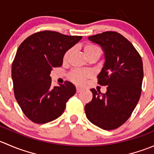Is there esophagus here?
<instances>
[{"label": "esophagus", "instance_id": "obj_1", "mask_svg": "<svg viewBox=\"0 0 154 154\" xmlns=\"http://www.w3.org/2000/svg\"><path fill=\"white\" fill-rule=\"evenodd\" d=\"M82 90H83V88H80V87H77V93L80 92V91H81Z\"/></svg>", "mask_w": 154, "mask_h": 154}]
</instances>
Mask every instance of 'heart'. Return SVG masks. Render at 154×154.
<instances>
[{
	"mask_svg": "<svg viewBox=\"0 0 154 154\" xmlns=\"http://www.w3.org/2000/svg\"><path fill=\"white\" fill-rule=\"evenodd\" d=\"M73 49L72 48H70L68 49L64 54V57H63V60L64 61H66L68 60V57H70V55L72 53ZM84 52L85 54L86 55V57H89L91 56L94 55V54H98L100 55V50L97 46L91 44V43H88L86 45L84 46ZM91 72L88 70H80V69H76L73 70L69 74L70 79L72 82H74V83L78 85H81L84 83L85 80L87 78H89L91 76Z\"/></svg>",
	"mask_w": 154,
	"mask_h": 154,
	"instance_id": "obj_1",
	"label": "heart"
}]
</instances>
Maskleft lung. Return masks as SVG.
<instances>
[{
    "mask_svg": "<svg viewBox=\"0 0 154 154\" xmlns=\"http://www.w3.org/2000/svg\"><path fill=\"white\" fill-rule=\"evenodd\" d=\"M88 38L104 52L105 63L97 76V83L107 87L105 94L90 89L93 97L85 106L86 116L101 129L114 130L127 122L139 102L143 63L131 42L119 32L106 31Z\"/></svg>",
    "mask_w": 154,
    "mask_h": 154,
    "instance_id": "8db88e82",
    "label": "left lung"
}]
</instances>
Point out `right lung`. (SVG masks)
<instances>
[{
  "label": "right lung",
  "mask_w": 154,
  "mask_h": 154,
  "mask_svg": "<svg viewBox=\"0 0 154 154\" xmlns=\"http://www.w3.org/2000/svg\"><path fill=\"white\" fill-rule=\"evenodd\" d=\"M82 38L55 31H41L27 37L18 47L12 65L14 94L23 112L36 124L60 117L68 99L76 93L66 81L51 86L53 68L63 65L64 54Z\"/></svg>",
  "instance_id": "obj_1"
}]
</instances>
